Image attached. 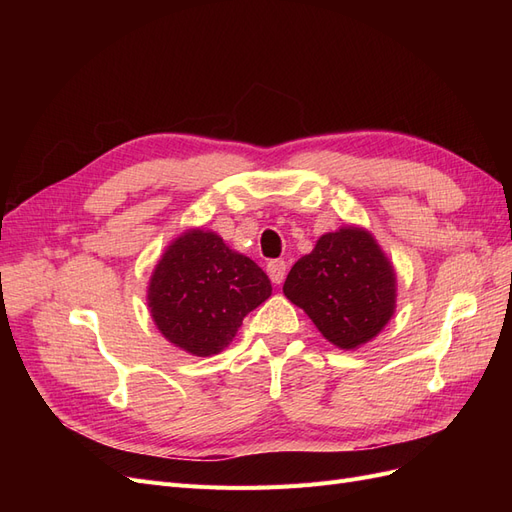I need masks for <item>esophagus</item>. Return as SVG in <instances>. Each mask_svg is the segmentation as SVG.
<instances>
[{"instance_id":"34e87169","label":"esophagus","mask_w":512,"mask_h":512,"mask_svg":"<svg viewBox=\"0 0 512 512\" xmlns=\"http://www.w3.org/2000/svg\"><path fill=\"white\" fill-rule=\"evenodd\" d=\"M286 271H288L286 260H282V258L269 260L267 273H269V277H271V282H273V284H282V282H284V277H286Z\"/></svg>"}]
</instances>
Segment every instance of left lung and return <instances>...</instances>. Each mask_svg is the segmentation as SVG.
Segmentation results:
<instances>
[{
	"label": "left lung",
	"instance_id": "1",
	"mask_svg": "<svg viewBox=\"0 0 512 512\" xmlns=\"http://www.w3.org/2000/svg\"><path fill=\"white\" fill-rule=\"evenodd\" d=\"M284 294L339 348L376 337L395 309V273L361 228L322 235L312 254L294 262Z\"/></svg>",
	"mask_w": 512,
	"mask_h": 512
}]
</instances>
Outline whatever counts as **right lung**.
<instances>
[{
    "label": "right lung",
    "mask_w": 512,
    "mask_h": 512,
    "mask_svg": "<svg viewBox=\"0 0 512 512\" xmlns=\"http://www.w3.org/2000/svg\"><path fill=\"white\" fill-rule=\"evenodd\" d=\"M271 297L254 260L215 232L190 230L168 247L149 284V309L170 344L196 356L226 348L243 318Z\"/></svg>",
    "instance_id": "add662e5"
}]
</instances>
